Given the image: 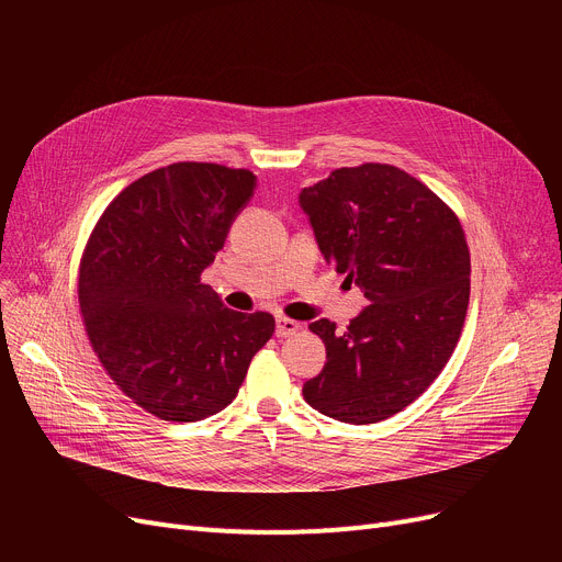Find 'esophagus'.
Returning a JSON list of instances; mask_svg holds the SVG:
<instances>
[{"mask_svg":"<svg viewBox=\"0 0 562 562\" xmlns=\"http://www.w3.org/2000/svg\"><path fill=\"white\" fill-rule=\"evenodd\" d=\"M301 330V323L293 321V318H286V316H278L276 318V335L278 337H291L296 335Z\"/></svg>","mask_w":562,"mask_h":562,"instance_id":"obj_1","label":"esophagus"}]
</instances>
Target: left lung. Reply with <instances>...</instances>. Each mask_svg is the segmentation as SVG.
I'll list each match as a JSON object with an SVG mask.
<instances>
[{
    "instance_id": "8db88e82",
    "label": "left lung",
    "mask_w": 562,
    "mask_h": 562,
    "mask_svg": "<svg viewBox=\"0 0 562 562\" xmlns=\"http://www.w3.org/2000/svg\"><path fill=\"white\" fill-rule=\"evenodd\" d=\"M318 250L369 305L326 344L305 401L344 424H378L419 398L449 362L469 305V248L458 216L417 177L387 164L337 168L299 195Z\"/></svg>"
}]
</instances>
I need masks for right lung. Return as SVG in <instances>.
I'll return each mask as SVG.
<instances>
[{
    "label": "right lung",
    "mask_w": 562,
    "mask_h": 562,
    "mask_svg": "<svg viewBox=\"0 0 562 562\" xmlns=\"http://www.w3.org/2000/svg\"><path fill=\"white\" fill-rule=\"evenodd\" d=\"M255 187L244 168H157L113 198L86 244L88 339L115 385L159 419L200 422L227 407L273 337L269 312H234L200 282Z\"/></svg>",
    "instance_id": "obj_1"
}]
</instances>
